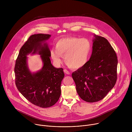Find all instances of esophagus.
Listing matches in <instances>:
<instances>
[{"mask_svg":"<svg viewBox=\"0 0 132 132\" xmlns=\"http://www.w3.org/2000/svg\"><path fill=\"white\" fill-rule=\"evenodd\" d=\"M64 72L66 74H67V75H69V74H70V72H69L67 69H64Z\"/></svg>","mask_w":132,"mask_h":132,"instance_id":"esophagus-1","label":"esophagus"}]
</instances>
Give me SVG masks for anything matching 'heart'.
<instances>
[{
    "label": "heart",
    "instance_id": "heart-1",
    "mask_svg": "<svg viewBox=\"0 0 132 132\" xmlns=\"http://www.w3.org/2000/svg\"><path fill=\"white\" fill-rule=\"evenodd\" d=\"M91 44L86 39L76 37H67L60 39L55 48L51 49L50 55L54 63L59 66L64 56L65 64L71 69L83 67L88 62L91 52Z\"/></svg>",
    "mask_w": 132,
    "mask_h": 132
}]
</instances>
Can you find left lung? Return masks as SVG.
<instances>
[{"label":"left lung","mask_w":132,"mask_h":132,"mask_svg":"<svg viewBox=\"0 0 132 132\" xmlns=\"http://www.w3.org/2000/svg\"><path fill=\"white\" fill-rule=\"evenodd\" d=\"M92 52L87 63L72 73L79 97L88 102L103 99L117 79L118 58L108 41L94 35Z\"/></svg>","instance_id":"left-lung-1"}]
</instances>
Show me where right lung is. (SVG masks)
I'll return each instance as SVG.
<instances>
[{
	"mask_svg": "<svg viewBox=\"0 0 132 132\" xmlns=\"http://www.w3.org/2000/svg\"><path fill=\"white\" fill-rule=\"evenodd\" d=\"M51 36L42 33L30 36L21 48L14 67L15 82L19 91L29 102L41 108L52 106L57 102L65 75L62 68H56L51 64L46 42ZM36 53L40 55L43 66L32 73L28 66L27 55Z\"/></svg>",
	"mask_w": 132,
	"mask_h": 132,
	"instance_id": "add662e5",
	"label": "right lung"
}]
</instances>
